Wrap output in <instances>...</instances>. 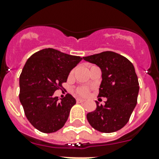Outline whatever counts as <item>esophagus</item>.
<instances>
[{"label": "esophagus", "instance_id": "obj_1", "mask_svg": "<svg viewBox=\"0 0 159 159\" xmlns=\"http://www.w3.org/2000/svg\"><path fill=\"white\" fill-rule=\"evenodd\" d=\"M85 101L83 99H79V98H77V103H82V102H84Z\"/></svg>", "mask_w": 159, "mask_h": 159}]
</instances>
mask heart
<instances>
[{
    "instance_id": "1",
    "label": "heart",
    "mask_w": 159,
    "mask_h": 159,
    "mask_svg": "<svg viewBox=\"0 0 159 159\" xmlns=\"http://www.w3.org/2000/svg\"><path fill=\"white\" fill-rule=\"evenodd\" d=\"M72 73V72H71ZM88 92H89V90L86 88V87H78L76 90V93H77L78 96H82V97H84V96H87L88 94Z\"/></svg>"
}]
</instances>
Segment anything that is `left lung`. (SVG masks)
I'll list each match as a JSON object with an SVG mask.
<instances>
[{
	"mask_svg": "<svg viewBox=\"0 0 159 159\" xmlns=\"http://www.w3.org/2000/svg\"><path fill=\"white\" fill-rule=\"evenodd\" d=\"M102 70V81L98 97H106L105 106H99L87 115L92 128L102 133H112L128 123L137 104L138 77L132 62L125 57L111 51L83 57Z\"/></svg>",
	"mask_w": 159,
	"mask_h": 159,
	"instance_id": "1",
	"label": "left lung"
}]
</instances>
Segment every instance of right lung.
I'll return each instance as SVG.
<instances>
[{
  "label": "right lung",
  "mask_w": 159,
  "mask_h": 159,
  "mask_svg": "<svg viewBox=\"0 0 159 159\" xmlns=\"http://www.w3.org/2000/svg\"><path fill=\"white\" fill-rule=\"evenodd\" d=\"M82 58L44 48L31 55L20 76V101L30 124L43 133H53L64 125L76 100L67 93L58 100L55 91L62 89L71 70Z\"/></svg>",
  "instance_id": "1"
}]
</instances>
